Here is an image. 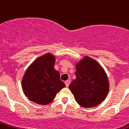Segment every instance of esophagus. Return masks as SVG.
<instances>
[{
	"instance_id": "34e87169",
	"label": "esophagus",
	"mask_w": 129,
	"mask_h": 129,
	"mask_svg": "<svg viewBox=\"0 0 129 129\" xmlns=\"http://www.w3.org/2000/svg\"><path fill=\"white\" fill-rule=\"evenodd\" d=\"M70 83H71V81H70V80H66V81H65V84H66V86L67 87L69 86Z\"/></svg>"
}]
</instances>
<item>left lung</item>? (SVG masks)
<instances>
[{
    "instance_id": "1",
    "label": "left lung",
    "mask_w": 129,
    "mask_h": 129,
    "mask_svg": "<svg viewBox=\"0 0 129 129\" xmlns=\"http://www.w3.org/2000/svg\"><path fill=\"white\" fill-rule=\"evenodd\" d=\"M76 76L69 89L80 106L92 107L105 100L108 94V78L97 61L90 57L83 58L76 65Z\"/></svg>"
}]
</instances>
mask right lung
<instances>
[{"mask_svg":"<svg viewBox=\"0 0 129 129\" xmlns=\"http://www.w3.org/2000/svg\"><path fill=\"white\" fill-rule=\"evenodd\" d=\"M55 58L50 53L36 59L27 69L22 81L24 93L31 101L47 105L66 87L54 69Z\"/></svg>","mask_w":129,"mask_h":129,"instance_id":"right-lung-1","label":"right lung"}]
</instances>
